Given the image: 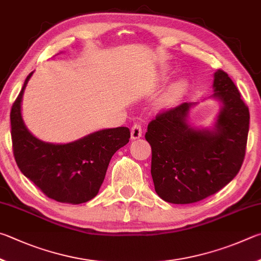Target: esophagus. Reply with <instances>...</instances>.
<instances>
[{
    "mask_svg": "<svg viewBox=\"0 0 261 261\" xmlns=\"http://www.w3.org/2000/svg\"><path fill=\"white\" fill-rule=\"evenodd\" d=\"M130 135H132V139H133V140L140 139L141 136H142V128H141L140 122L134 123L133 127H132V129H130Z\"/></svg>",
    "mask_w": 261,
    "mask_h": 261,
    "instance_id": "esophagus-1",
    "label": "esophagus"
}]
</instances>
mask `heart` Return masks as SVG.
Here are the masks:
<instances>
[{
  "mask_svg": "<svg viewBox=\"0 0 261 261\" xmlns=\"http://www.w3.org/2000/svg\"><path fill=\"white\" fill-rule=\"evenodd\" d=\"M187 89V85L185 81H179L176 84L173 85L170 89H168L165 95L163 96V102L165 104H172L176 102L177 99H180L182 97V95L185 94V91Z\"/></svg>",
  "mask_w": 261,
  "mask_h": 261,
  "instance_id": "heart-1",
  "label": "heart"
}]
</instances>
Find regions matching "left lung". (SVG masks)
Masks as SVG:
<instances>
[{
	"label": "left lung",
	"mask_w": 261,
	"mask_h": 261,
	"mask_svg": "<svg viewBox=\"0 0 261 261\" xmlns=\"http://www.w3.org/2000/svg\"><path fill=\"white\" fill-rule=\"evenodd\" d=\"M214 97L222 103L212 130L187 123L193 103L159 112L149 122L151 175L159 197L173 204L199 202L218 193L240 172L248 142L250 112L226 72L214 73Z\"/></svg>",
	"instance_id": "1"
}]
</instances>
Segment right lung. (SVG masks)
<instances>
[{
    "label": "right lung",
    "instance_id": "obj_1",
    "mask_svg": "<svg viewBox=\"0 0 261 261\" xmlns=\"http://www.w3.org/2000/svg\"><path fill=\"white\" fill-rule=\"evenodd\" d=\"M27 75L10 112L13 156L19 170L49 198L81 204L93 199L102 186L109 163L128 143L127 127L102 129L66 144L40 141L30 133L21 118L22 93Z\"/></svg>",
    "mask_w": 261,
    "mask_h": 261
}]
</instances>
